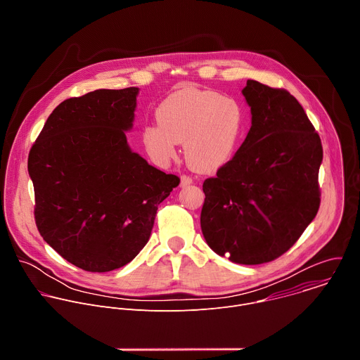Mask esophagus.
I'll return each mask as SVG.
<instances>
[{
	"instance_id": "esophagus-1",
	"label": "esophagus",
	"mask_w": 360,
	"mask_h": 360,
	"mask_svg": "<svg viewBox=\"0 0 360 360\" xmlns=\"http://www.w3.org/2000/svg\"><path fill=\"white\" fill-rule=\"evenodd\" d=\"M192 184V178L188 175H182L181 176V186H188Z\"/></svg>"
}]
</instances>
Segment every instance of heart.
<instances>
[{
  "label": "heart",
  "instance_id": "heart-1",
  "mask_svg": "<svg viewBox=\"0 0 360 360\" xmlns=\"http://www.w3.org/2000/svg\"><path fill=\"white\" fill-rule=\"evenodd\" d=\"M157 124L142 128L141 142L149 160L167 167L184 142L185 160L199 172L225 167L236 150L243 114L236 101L211 89L186 86L168 95L155 111Z\"/></svg>",
  "mask_w": 360,
  "mask_h": 360
}]
</instances>
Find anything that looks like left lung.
Returning <instances> with one entry per match:
<instances>
[{"label": "left lung", "instance_id": "1", "mask_svg": "<svg viewBox=\"0 0 360 360\" xmlns=\"http://www.w3.org/2000/svg\"><path fill=\"white\" fill-rule=\"evenodd\" d=\"M242 94L252 127L233 158L205 179L200 229L219 256L259 265L289 250L316 217L323 149L286 89L248 79Z\"/></svg>", "mask_w": 360, "mask_h": 360}]
</instances>
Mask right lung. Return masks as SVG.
<instances>
[{"mask_svg": "<svg viewBox=\"0 0 360 360\" xmlns=\"http://www.w3.org/2000/svg\"><path fill=\"white\" fill-rule=\"evenodd\" d=\"M138 88L96 89L53 111L28 155L37 228L70 264L110 272L146 245L179 178L128 146Z\"/></svg>", "mask_w": 360, "mask_h": 360, "instance_id": "add662e5", "label": "right lung"}]
</instances>
